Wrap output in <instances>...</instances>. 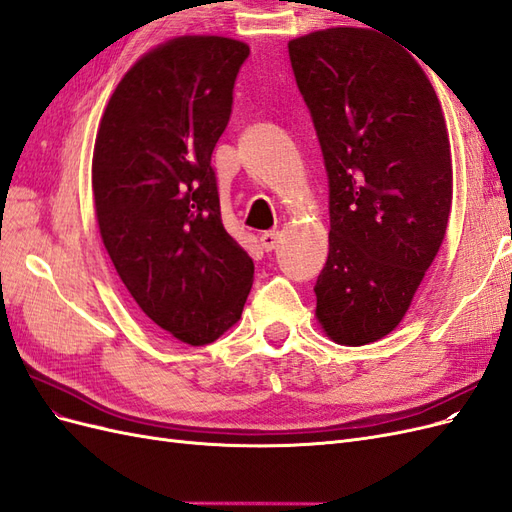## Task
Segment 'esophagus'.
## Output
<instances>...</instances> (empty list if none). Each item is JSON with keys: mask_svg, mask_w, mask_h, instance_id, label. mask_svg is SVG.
<instances>
[{"mask_svg": "<svg viewBox=\"0 0 512 512\" xmlns=\"http://www.w3.org/2000/svg\"><path fill=\"white\" fill-rule=\"evenodd\" d=\"M277 243H280V232H277V230H267V232H262V235H260V245L265 247L267 252L275 250Z\"/></svg>", "mask_w": 512, "mask_h": 512, "instance_id": "1", "label": "esophagus"}]
</instances>
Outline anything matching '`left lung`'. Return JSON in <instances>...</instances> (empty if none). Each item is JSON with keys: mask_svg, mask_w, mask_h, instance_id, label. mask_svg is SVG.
Segmentation results:
<instances>
[{"mask_svg": "<svg viewBox=\"0 0 512 512\" xmlns=\"http://www.w3.org/2000/svg\"><path fill=\"white\" fill-rule=\"evenodd\" d=\"M329 175V258L316 318L365 346L404 320L446 235L453 162L440 100L418 61L363 27L288 42Z\"/></svg>", "mask_w": 512, "mask_h": 512, "instance_id": "8db88e82", "label": "left lung"}]
</instances>
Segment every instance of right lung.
Masks as SVG:
<instances>
[{
    "label": "right lung",
    "mask_w": 512,
    "mask_h": 512,
    "mask_svg": "<svg viewBox=\"0 0 512 512\" xmlns=\"http://www.w3.org/2000/svg\"><path fill=\"white\" fill-rule=\"evenodd\" d=\"M250 46L179 36L123 74L96 134L91 188L100 237L145 316L205 346L241 318L254 262L232 239L211 168Z\"/></svg>",
    "instance_id": "add662e5"
}]
</instances>
